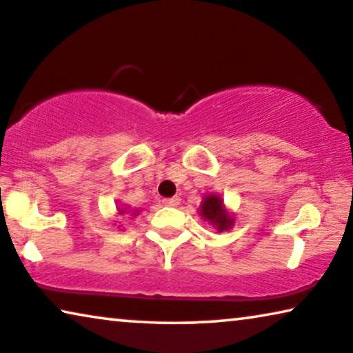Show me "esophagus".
<instances>
[{
    "label": "esophagus",
    "mask_w": 353,
    "mask_h": 353,
    "mask_svg": "<svg viewBox=\"0 0 353 353\" xmlns=\"http://www.w3.org/2000/svg\"><path fill=\"white\" fill-rule=\"evenodd\" d=\"M179 203H181V198L179 196H172V198H166V200H163V205L170 208H176Z\"/></svg>",
    "instance_id": "obj_1"
}]
</instances>
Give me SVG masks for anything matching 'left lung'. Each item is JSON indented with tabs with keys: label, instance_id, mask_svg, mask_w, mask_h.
I'll list each match as a JSON object with an SVG mask.
<instances>
[{
	"label": "left lung",
	"instance_id": "left-lung-1",
	"mask_svg": "<svg viewBox=\"0 0 353 353\" xmlns=\"http://www.w3.org/2000/svg\"><path fill=\"white\" fill-rule=\"evenodd\" d=\"M200 216L203 219L210 222V224L216 228L217 232L230 230L233 227V214L227 211L224 206V200L221 196H217L212 193V195H208L205 200L201 201L200 206Z\"/></svg>",
	"mask_w": 353,
	"mask_h": 353
}]
</instances>
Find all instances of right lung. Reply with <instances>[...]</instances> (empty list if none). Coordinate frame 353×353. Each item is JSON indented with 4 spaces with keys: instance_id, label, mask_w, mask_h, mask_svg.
<instances>
[{
    "instance_id": "add662e5",
    "label": "right lung",
    "mask_w": 353,
    "mask_h": 353,
    "mask_svg": "<svg viewBox=\"0 0 353 353\" xmlns=\"http://www.w3.org/2000/svg\"><path fill=\"white\" fill-rule=\"evenodd\" d=\"M118 211H120V214H125V212H126V208H125V210H118ZM137 212H139V211L136 210V211H134V212H132V214H134V216H136V214H137Z\"/></svg>"
}]
</instances>
